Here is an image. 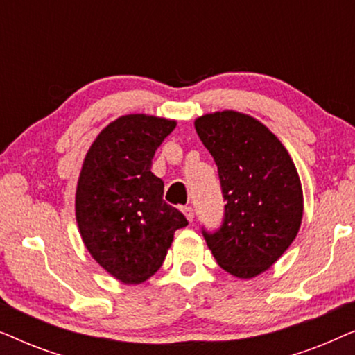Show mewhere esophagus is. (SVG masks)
Wrapping results in <instances>:
<instances>
[{
	"label": "esophagus",
	"instance_id": "1",
	"mask_svg": "<svg viewBox=\"0 0 355 355\" xmlns=\"http://www.w3.org/2000/svg\"><path fill=\"white\" fill-rule=\"evenodd\" d=\"M182 213L186 215V218L189 221H193V208L192 207H182Z\"/></svg>",
	"mask_w": 355,
	"mask_h": 355
}]
</instances>
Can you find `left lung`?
<instances>
[{"label": "left lung", "instance_id": "obj_1", "mask_svg": "<svg viewBox=\"0 0 355 355\" xmlns=\"http://www.w3.org/2000/svg\"><path fill=\"white\" fill-rule=\"evenodd\" d=\"M196 130L215 159L226 200L221 227L203 230V237L223 270L250 279L268 270L297 236L304 213L297 169L279 139L249 114H203Z\"/></svg>", "mask_w": 355, "mask_h": 355}]
</instances>
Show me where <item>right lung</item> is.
Returning <instances> with one entry per match:
<instances>
[{
    "label": "right lung",
    "mask_w": 355,
    "mask_h": 355,
    "mask_svg": "<svg viewBox=\"0 0 355 355\" xmlns=\"http://www.w3.org/2000/svg\"><path fill=\"white\" fill-rule=\"evenodd\" d=\"M176 121L125 114L96 135L82 164L76 220L101 268L124 284H140L163 265L186 216L163 200L164 184L150 171L155 152Z\"/></svg>",
    "instance_id": "right-lung-1"
}]
</instances>
